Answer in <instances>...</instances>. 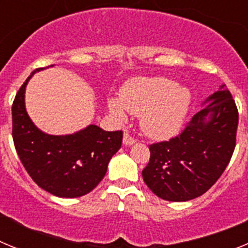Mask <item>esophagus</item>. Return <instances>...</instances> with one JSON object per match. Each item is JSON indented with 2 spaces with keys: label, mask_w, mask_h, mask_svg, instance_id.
<instances>
[{
  "label": "esophagus",
  "mask_w": 248,
  "mask_h": 248,
  "mask_svg": "<svg viewBox=\"0 0 248 248\" xmlns=\"http://www.w3.org/2000/svg\"><path fill=\"white\" fill-rule=\"evenodd\" d=\"M135 143V139L129 135V133H124V138H123V144L126 146H130Z\"/></svg>",
  "instance_id": "esophagus-1"
}]
</instances>
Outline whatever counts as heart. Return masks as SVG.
<instances>
[{
	"label": "heart",
	"instance_id": "1",
	"mask_svg": "<svg viewBox=\"0 0 248 248\" xmlns=\"http://www.w3.org/2000/svg\"><path fill=\"white\" fill-rule=\"evenodd\" d=\"M192 94L166 77H140L122 89L119 98L108 99V109L118 120L126 119V111L140 117L146 135L156 139L171 137L183 125L190 109Z\"/></svg>",
	"mask_w": 248,
	"mask_h": 248
}]
</instances>
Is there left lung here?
I'll return each instance as SVG.
<instances>
[{
  "label": "left lung",
  "instance_id": "1",
  "mask_svg": "<svg viewBox=\"0 0 248 248\" xmlns=\"http://www.w3.org/2000/svg\"><path fill=\"white\" fill-rule=\"evenodd\" d=\"M179 137L149 146L144 183L166 201H189L217 181L236 145L238 111L226 85L206 98Z\"/></svg>",
  "mask_w": 248,
  "mask_h": 248
}]
</instances>
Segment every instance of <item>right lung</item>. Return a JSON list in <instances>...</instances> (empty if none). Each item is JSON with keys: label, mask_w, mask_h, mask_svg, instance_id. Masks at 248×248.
<instances>
[{"label": "right lung", "mask_w": 248, "mask_h": 248, "mask_svg": "<svg viewBox=\"0 0 248 248\" xmlns=\"http://www.w3.org/2000/svg\"><path fill=\"white\" fill-rule=\"evenodd\" d=\"M43 69L32 72L16 94L13 143L21 163L39 187L58 198H80L103 180L109 161L122 146L123 133L105 131L94 124L65 135H50L37 128L26 110L25 94L31 78Z\"/></svg>", "instance_id": "obj_1"}]
</instances>
